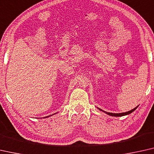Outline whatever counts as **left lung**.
I'll return each mask as SVG.
<instances>
[{
  "label": "left lung",
  "instance_id": "left-lung-1",
  "mask_svg": "<svg viewBox=\"0 0 154 154\" xmlns=\"http://www.w3.org/2000/svg\"><path fill=\"white\" fill-rule=\"evenodd\" d=\"M137 108V106H136V108H134V109H132V110H131V111H128V112H125V113H108V112H106V111H102V109H99L100 111H102L103 112H104L105 113H106V114H108V115H109V116H115V117H121V116H126V115H128V114H130V113H131L132 112H134L135 110H136V109Z\"/></svg>",
  "mask_w": 154,
  "mask_h": 154
}]
</instances>
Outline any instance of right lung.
Instances as JSON below:
<instances>
[{
    "label": "right lung",
    "mask_w": 154,
    "mask_h": 154,
    "mask_svg": "<svg viewBox=\"0 0 154 154\" xmlns=\"http://www.w3.org/2000/svg\"><path fill=\"white\" fill-rule=\"evenodd\" d=\"M49 116H47V117H46V118H48V117H49Z\"/></svg>",
    "instance_id": "right-lung-1"
}]
</instances>
